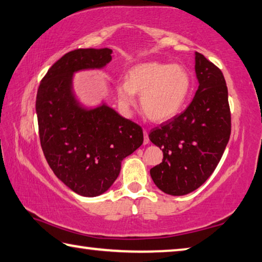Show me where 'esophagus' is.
<instances>
[{
	"label": "esophagus",
	"instance_id": "1",
	"mask_svg": "<svg viewBox=\"0 0 262 262\" xmlns=\"http://www.w3.org/2000/svg\"><path fill=\"white\" fill-rule=\"evenodd\" d=\"M143 136H144L143 143L144 144H148L149 143V136H148V132L146 129H143Z\"/></svg>",
	"mask_w": 262,
	"mask_h": 262
}]
</instances>
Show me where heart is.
I'll return each instance as SVG.
<instances>
[{
    "mask_svg": "<svg viewBox=\"0 0 262 262\" xmlns=\"http://www.w3.org/2000/svg\"><path fill=\"white\" fill-rule=\"evenodd\" d=\"M191 87V76L183 65L147 61L129 70L118 93L126 106L134 105L135 93L140 94L141 108L147 118L164 122L182 111Z\"/></svg>",
    "mask_w": 262,
    "mask_h": 262,
    "instance_id": "heart-1",
    "label": "heart"
}]
</instances>
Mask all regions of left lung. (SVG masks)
<instances>
[{"mask_svg": "<svg viewBox=\"0 0 262 262\" xmlns=\"http://www.w3.org/2000/svg\"><path fill=\"white\" fill-rule=\"evenodd\" d=\"M198 90L183 113L149 134L163 151L150 169L154 183L164 193L184 196L198 189L221 161L231 134V113L225 78L217 66L194 53Z\"/></svg>", "mask_w": 262, "mask_h": 262, "instance_id": "obj_1", "label": "left lung"}]
</instances>
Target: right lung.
<instances>
[{
    "instance_id": "1",
    "label": "right lung",
    "mask_w": 262,
    "mask_h": 262,
    "mask_svg": "<svg viewBox=\"0 0 262 262\" xmlns=\"http://www.w3.org/2000/svg\"><path fill=\"white\" fill-rule=\"evenodd\" d=\"M111 49H78L66 53L41 79L36 113L40 146L50 168L84 197H97L118 178L123 159L143 143L139 124L124 119L105 101L85 106L73 89L74 73L101 70Z\"/></svg>"
}]
</instances>
